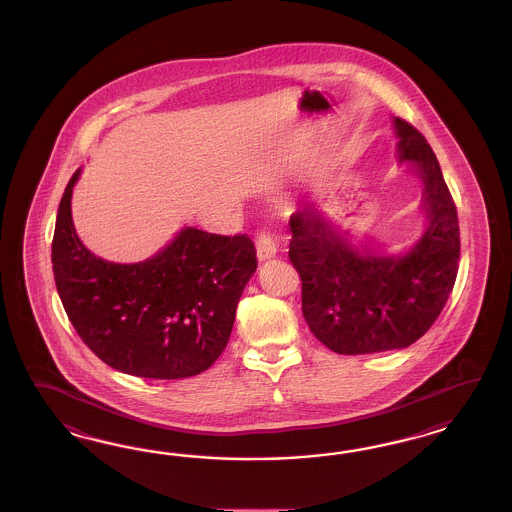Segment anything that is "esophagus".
<instances>
[{
	"instance_id": "obj_1",
	"label": "esophagus",
	"mask_w": 512,
	"mask_h": 512,
	"mask_svg": "<svg viewBox=\"0 0 512 512\" xmlns=\"http://www.w3.org/2000/svg\"><path fill=\"white\" fill-rule=\"evenodd\" d=\"M255 248H257V257L259 261H268L276 255L278 246H276V240L274 236L266 231H259L257 233V240H255Z\"/></svg>"
}]
</instances>
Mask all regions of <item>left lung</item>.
<instances>
[{
	"label": "left lung",
	"instance_id": "obj_1",
	"mask_svg": "<svg viewBox=\"0 0 512 512\" xmlns=\"http://www.w3.org/2000/svg\"><path fill=\"white\" fill-rule=\"evenodd\" d=\"M398 154L424 182V236L403 257L360 253L323 216L304 208L289 219V259L302 281V313L313 336L340 355L403 349L445 308L460 261L456 204L434 150L417 127L394 120Z\"/></svg>",
	"mask_w": 512,
	"mask_h": 512
}]
</instances>
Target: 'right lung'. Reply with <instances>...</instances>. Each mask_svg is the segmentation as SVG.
<instances>
[{
  "mask_svg": "<svg viewBox=\"0 0 512 512\" xmlns=\"http://www.w3.org/2000/svg\"><path fill=\"white\" fill-rule=\"evenodd\" d=\"M65 187L52 240V270L69 321L95 357L118 372L182 379L223 353L236 306L257 268L248 234L187 227L155 257L116 264L78 240Z\"/></svg>",
  "mask_w": 512,
  "mask_h": 512,
  "instance_id": "obj_1",
  "label": "right lung"
}]
</instances>
